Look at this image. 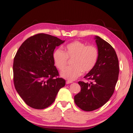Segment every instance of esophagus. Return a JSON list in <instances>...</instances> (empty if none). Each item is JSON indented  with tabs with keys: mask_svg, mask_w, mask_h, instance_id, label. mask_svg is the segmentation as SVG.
Here are the masks:
<instances>
[{
	"mask_svg": "<svg viewBox=\"0 0 133 133\" xmlns=\"http://www.w3.org/2000/svg\"><path fill=\"white\" fill-rule=\"evenodd\" d=\"M73 82L72 81H69V80H68V81H66V84H71V83H72Z\"/></svg>",
	"mask_w": 133,
	"mask_h": 133,
	"instance_id": "esophagus-1",
	"label": "esophagus"
}]
</instances>
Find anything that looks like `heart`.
<instances>
[{
	"mask_svg": "<svg viewBox=\"0 0 133 133\" xmlns=\"http://www.w3.org/2000/svg\"><path fill=\"white\" fill-rule=\"evenodd\" d=\"M99 56V51L96 46L87 45L80 41H74L65 46L64 51L57 48L54 51L52 58L55 66L59 70L66 66L68 59H73L71 67L61 72V76L68 80H74L82 75L83 71L89 72L95 68Z\"/></svg>",
	"mask_w": 133,
	"mask_h": 133,
	"instance_id": "1",
	"label": "heart"
}]
</instances>
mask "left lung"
Segmentation results:
<instances>
[{
	"mask_svg": "<svg viewBox=\"0 0 133 133\" xmlns=\"http://www.w3.org/2000/svg\"><path fill=\"white\" fill-rule=\"evenodd\" d=\"M95 39L99 51L98 61L84 77L90 82L79 81L81 90L74 96L75 104L85 111L97 110L110 100L119 76V61L115 49L98 36Z\"/></svg>",
	"mask_w": 133,
	"mask_h": 133,
	"instance_id": "obj_1",
	"label": "left lung"
}]
</instances>
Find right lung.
Listing matches in <instances>:
<instances>
[{
	"label": "right lung",
	"instance_id": "1",
	"mask_svg": "<svg viewBox=\"0 0 133 133\" xmlns=\"http://www.w3.org/2000/svg\"><path fill=\"white\" fill-rule=\"evenodd\" d=\"M64 41L45 33L27 38L17 52L13 63L15 89L30 107L42 110L52 104L59 89L66 84L59 78L52 55Z\"/></svg>",
	"mask_w": 133,
	"mask_h": 133
}]
</instances>
